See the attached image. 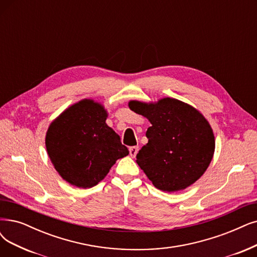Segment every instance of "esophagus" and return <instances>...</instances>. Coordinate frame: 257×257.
<instances>
[{
	"mask_svg": "<svg viewBox=\"0 0 257 257\" xmlns=\"http://www.w3.org/2000/svg\"><path fill=\"white\" fill-rule=\"evenodd\" d=\"M138 150H139L138 147H131L130 150H128V151H130V155H131L132 157H135V156L137 155Z\"/></svg>",
	"mask_w": 257,
	"mask_h": 257,
	"instance_id": "obj_1",
	"label": "esophagus"
}]
</instances>
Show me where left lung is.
Here are the masks:
<instances>
[{
    "mask_svg": "<svg viewBox=\"0 0 257 257\" xmlns=\"http://www.w3.org/2000/svg\"><path fill=\"white\" fill-rule=\"evenodd\" d=\"M130 108L149 119V142L137 154L138 166L157 189L177 192L206 172L215 139L207 119L193 106L173 98L155 103L130 101Z\"/></svg>",
    "mask_w": 257,
    "mask_h": 257,
    "instance_id": "8db88e82",
    "label": "left lung"
}]
</instances>
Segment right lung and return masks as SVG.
<instances>
[{
	"mask_svg": "<svg viewBox=\"0 0 257 257\" xmlns=\"http://www.w3.org/2000/svg\"><path fill=\"white\" fill-rule=\"evenodd\" d=\"M106 117L103 105L84 99L65 109L47 130L48 156L60 176L75 187L96 186L118 159L128 155Z\"/></svg>",
	"mask_w": 257,
	"mask_h": 257,
	"instance_id": "obj_1",
	"label": "right lung"
}]
</instances>
